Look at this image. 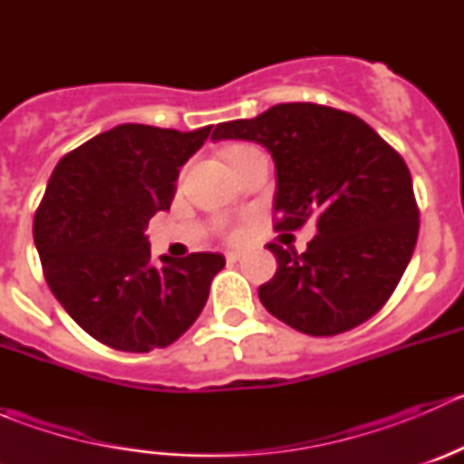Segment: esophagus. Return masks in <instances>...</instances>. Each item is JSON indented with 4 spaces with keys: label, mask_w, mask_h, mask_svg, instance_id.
<instances>
[{
    "label": "esophagus",
    "mask_w": 464,
    "mask_h": 464,
    "mask_svg": "<svg viewBox=\"0 0 464 464\" xmlns=\"http://www.w3.org/2000/svg\"><path fill=\"white\" fill-rule=\"evenodd\" d=\"M240 258H242L240 251H228V254H227V260H228V262H237Z\"/></svg>",
    "instance_id": "34e87169"
}]
</instances>
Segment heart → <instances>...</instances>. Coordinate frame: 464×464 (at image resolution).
<instances>
[{
  "label": "heart",
  "instance_id": "b5f03b06",
  "mask_svg": "<svg viewBox=\"0 0 464 464\" xmlns=\"http://www.w3.org/2000/svg\"><path fill=\"white\" fill-rule=\"evenodd\" d=\"M237 150H245V148H233V150H228V154H233V152H237ZM227 154V157H228Z\"/></svg>",
  "mask_w": 464,
  "mask_h": 464
}]
</instances>
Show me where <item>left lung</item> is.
I'll use <instances>...</instances> for the list:
<instances>
[{
	"label": "left lung",
	"mask_w": 464,
	"mask_h": 464,
	"mask_svg": "<svg viewBox=\"0 0 464 464\" xmlns=\"http://www.w3.org/2000/svg\"><path fill=\"white\" fill-rule=\"evenodd\" d=\"M210 139L269 150L276 231L316 224L303 254L266 245L278 260L258 287L266 312L312 336L341 334L377 314L418 242L404 159L359 116L316 102H280L256 119L227 121Z\"/></svg>",
	"instance_id": "8db88e82"
}]
</instances>
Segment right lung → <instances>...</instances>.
Segmentation results:
<instances>
[{"label":"right lung","mask_w":464,"mask_h":464,"mask_svg":"<svg viewBox=\"0 0 464 464\" xmlns=\"http://www.w3.org/2000/svg\"><path fill=\"white\" fill-rule=\"evenodd\" d=\"M210 128L123 123L64 154L33 222L44 278L87 334L123 353L175 343L204 310L219 254L150 260V218L170 208L179 168Z\"/></svg>","instance_id":"add662e5"}]
</instances>
